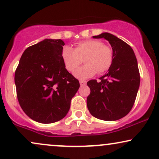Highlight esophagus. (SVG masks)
<instances>
[{"mask_svg": "<svg viewBox=\"0 0 159 159\" xmlns=\"http://www.w3.org/2000/svg\"><path fill=\"white\" fill-rule=\"evenodd\" d=\"M80 84L81 86H84L86 85V82L83 81V80H81V81H80Z\"/></svg>", "mask_w": 159, "mask_h": 159, "instance_id": "34e87169", "label": "esophagus"}]
</instances>
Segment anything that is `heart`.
<instances>
[{"label": "heart", "instance_id": "1", "mask_svg": "<svg viewBox=\"0 0 159 159\" xmlns=\"http://www.w3.org/2000/svg\"><path fill=\"white\" fill-rule=\"evenodd\" d=\"M84 58L86 64L76 70ZM62 58L65 66L70 71L75 70L74 75L77 79L86 80L94 76L97 72L103 74L111 67L113 60V50L97 40L80 41L74 48L66 46L62 48Z\"/></svg>", "mask_w": 159, "mask_h": 159}]
</instances>
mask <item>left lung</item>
<instances>
[{
  "instance_id": "8db88e82",
  "label": "left lung",
  "mask_w": 159,
  "mask_h": 159,
  "mask_svg": "<svg viewBox=\"0 0 159 159\" xmlns=\"http://www.w3.org/2000/svg\"><path fill=\"white\" fill-rule=\"evenodd\" d=\"M93 38H104L112 47L113 60L108 72L100 82L87 83L91 93L87 98L88 109L96 118L116 121L126 116L132 109L140 85L138 62L134 50L115 35L102 33Z\"/></svg>"
}]
</instances>
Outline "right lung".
<instances>
[{
    "label": "right lung",
    "mask_w": 159,
    "mask_h": 159,
    "mask_svg": "<svg viewBox=\"0 0 159 159\" xmlns=\"http://www.w3.org/2000/svg\"><path fill=\"white\" fill-rule=\"evenodd\" d=\"M65 43L45 39L24 51L15 74L21 108L35 121L48 124L64 118L80 83L66 70Z\"/></svg>",
    "instance_id": "obj_1"
}]
</instances>
